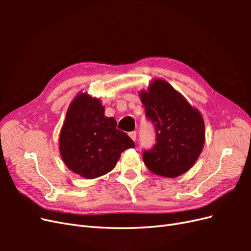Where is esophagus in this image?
Returning a JSON list of instances; mask_svg holds the SVG:
<instances>
[{"label": "esophagus", "mask_w": 251, "mask_h": 251, "mask_svg": "<svg viewBox=\"0 0 251 251\" xmlns=\"http://www.w3.org/2000/svg\"><path fill=\"white\" fill-rule=\"evenodd\" d=\"M128 136H130V137H131L134 141H136V138H137V133H136V131H133V132L128 133Z\"/></svg>", "instance_id": "esophagus-1"}]
</instances>
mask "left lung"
<instances>
[{"mask_svg":"<svg viewBox=\"0 0 251 251\" xmlns=\"http://www.w3.org/2000/svg\"><path fill=\"white\" fill-rule=\"evenodd\" d=\"M140 98L156 133L154 147L143 151V161L159 176L178 177L192 168L202 151L205 126L201 114L165 80L151 82Z\"/></svg>","mask_w":251,"mask_h":251,"instance_id":"left-lung-1","label":"left lung"}]
</instances>
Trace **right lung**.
Segmentation results:
<instances>
[{
    "mask_svg": "<svg viewBox=\"0 0 251 251\" xmlns=\"http://www.w3.org/2000/svg\"><path fill=\"white\" fill-rule=\"evenodd\" d=\"M116 120L104 116L97 98L79 94L70 104L59 136V151L66 165L79 176L93 179L109 173L134 141L116 128Z\"/></svg>",
    "mask_w": 251,
    "mask_h": 251,
    "instance_id": "1",
    "label": "right lung"
}]
</instances>
